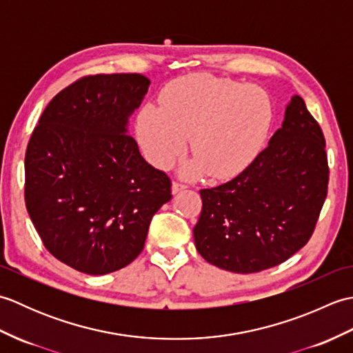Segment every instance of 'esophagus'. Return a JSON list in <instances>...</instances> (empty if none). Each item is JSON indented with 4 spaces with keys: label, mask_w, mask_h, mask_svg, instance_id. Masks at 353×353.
<instances>
[{
    "label": "esophagus",
    "mask_w": 353,
    "mask_h": 353,
    "mask_svg": "<svg viewBox=\"0 0 353 353\" xmlns=\"http://www.w3.org/2000/svg\"><path fill=\"white\" fill-rule=\"evenodd\" d=\"M185 188H186V185H185V183H181V182H172V185H171L172 194H177L179 191H182V190H185Z\"/></svg>",
    "instance_id": "esophagus-1"
}]
</instances>
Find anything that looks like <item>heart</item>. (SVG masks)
Masks as SVG:
<instances>
[{
  "instance_id": "obj_1",
  "label": "heart",
  "mask_w": 353,
  "mask_h": 353,
  "mask_svg": "<svg viewBox=\"0 0 353 353\" xmlns=\"http://www.w3.org/2000/svg\"><path fill=\"white\" fill-rule=\"evenodd\" d=\"M270 124L272 104L259 88L196 74L170 86L161 109L141 110L138 137L147 159L159 168L181 156L191 138L197 161L185 165V174L206 170L214 179H230L258 156Z\"/></svg>"
}]
</instances>
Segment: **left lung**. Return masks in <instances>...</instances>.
<instances>
[{
    "instance_id": "left-lung-1",
    "label": "left lung",
    "mask_w": 353,
    "mask_h": 353,
    "mask_svg": "<svg viewBox=\"0 0 353 353\" xmlns=\"http://www.w3.org/2000/svg\"><path fill=\"white\" fill-rule=\"evenodd\" d=\"M321 127L294 95L281 129L232 181L200 190L194 241L209 264L234 273L279 265L310 241L323 208L329 167Z\"/></svg>"
}]
</instances>
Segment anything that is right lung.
Wrapping results in <instances>:
<instances>
[{
  "label": "right lung",
  "instance_id": "add662e5",
  "mask_svg": "<svg viewBox=\"0 0 353 353\" xmlns=\"http://www.w3.org/2000/svg\"><path fill=\"white\" fill-rule=\"evenodd\" d=\"M150 85L141 74H95L62 89L26 152L24 197L52 256L108 274L144 249L150 221L171 200V181L141 156L127 118Z\"/></svg>",
  "mask_w": 353,
  "mask_h": 353
}]
</instances>
